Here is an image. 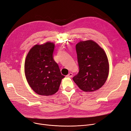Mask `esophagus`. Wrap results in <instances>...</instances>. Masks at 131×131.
<instances>
[{"mask_svg": "<svg viewBox=\"0 0 131 131\" xmlns=\"http://www.w3.org/2000/svg\"><path fill=\"white\" fill-rule=\"evenodd\" d=\"M72 76H73V73H70L67 75V77H69V78H71V77H72Z\"/></svg>", "mask_w": 131, "mask_h": 131, "instance_id": "1", "label": "esophagus"}]
</instances>
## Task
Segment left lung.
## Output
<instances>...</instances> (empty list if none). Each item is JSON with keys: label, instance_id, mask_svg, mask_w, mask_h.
<instances>
[{"label": "left lung", "instance_id": "left-lung-1", "mask_svg": "<svg viewBox=\"0 0 131 131\" xmlns=\"http://www.w3.org/2000/svg\"><path fill=\"white\" fill-rule=\"evenodd\" d=\"M75 48L79 72L73 78V81L84 91L98 90L108 75L109 63L106 53L91 40L80 41Z\"/></svg>", "mask_w": 131, "mask_h": 131}]
</instances>
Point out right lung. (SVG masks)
<instances>
[{
  "label": "right lung",
  "instance_id": "obj_1",
  "mask_svg": "<svg viewBox=\"0 0 131 131\" xmlns=\"http://www.w3.org/2000/svg\"><path fill=\"white\" fill-rule=\"evenodd\" d=\"M54 43L36 45L28 52L25 62V74L31 88L38 94L51 95L59 90L62 79L59 67L53 58Z\"/></svg>",
  "mask_w": 131,
  "mask_h": 131
}]
</instances>
